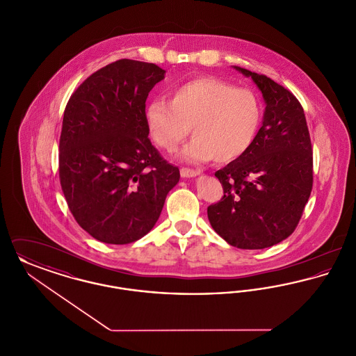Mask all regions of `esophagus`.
Instances as JSON below:
<instances>
[{
    "instance_id": "34e87169",
    "label": "esophagus",
    "mask_w": 356,
    "mask_h": 356,
    "mask_svg": "<svg viewBox=\"0 0 356 356\" xmlns=\"http://www.w3.org/2000/svg\"><path fill=\"white\" fill-rule=\"evenodd\" d=\"M200 172L199 170H189V168H181L180 170V175H181V177H195V176H197Z\"/></svg>"
}]
</instances>
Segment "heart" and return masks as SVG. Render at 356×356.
<instances>
[{
    "instance_id": "obj_1",
    "label": "heart",
    "mask_w": 356,
    "mask_h": 356,
    "mask_svg": "<svg viewBox=\"0 0 356 356\" xmlns=\"http://www.w3.org/2000/svg\"><path fill=\"white\" fill-rule=\"evenodd\" d=\"M261 118V104L251 89L218 77L177 85L170 102L154 100L145 108L148 131L165 152H175L192 129L193 138L181 152V159L192 163H229L241 157L254 144Z\"/></svg>"
}]
</instances>
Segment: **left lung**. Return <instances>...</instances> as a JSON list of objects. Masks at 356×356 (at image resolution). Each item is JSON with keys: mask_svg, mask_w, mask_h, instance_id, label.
Here are the masks:
<instances>
[{"mask_svg": "<svg viewBox=\"0 0 356 356\" xmlns=\"http://www.w3.org/2000/svg\"><path fill=\"white\" fill-rule=\"evenodd\" d=\"M234 68L254 80L266 111L251 148L215 173L224 196L207 213L228 244L263 250L287 238L303 215L312 191V147L299 100L264 74Z\"/></svg>", "mask_w": 356, "mask_h": 356, "instance_id": "obj_1", "label": "left lung"}]
</instances>
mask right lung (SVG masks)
Listing matches in <instances>:
<instances>
[{"label":"right lung","mask_w":356,"mask_h":356,"mask_svg":"<svg viewBox=\"0 0 356 356\" xmlns=\"http://www.w3.org/2000/svg\"><path fill=\"white\" fill-rule=\"evenodd\" d=\"M165 70L122 58L90 74L70 96L58 172L79 225L106 244H128L159 219L179 168L148 138L145 102Z\"/></svg>","instance_id":"right-lung-1"}]
</instances>
